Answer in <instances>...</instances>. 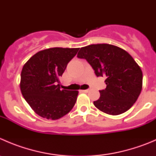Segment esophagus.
<instances>
[{
  "label": "esophagus",
  "instance_id": "34e87169",
  "mask_svg": "<svg viewBox=\"0 0 156 156\" xmlns=\"http://www.w3.org/2000/svg\"><path fill=\"white\" fill-rule=\"evenodd\" d=\"M89 90H90L89 89H87V90H83L82 91H83V92H84V93H87Z\"/></svg>",
  "mask_w": 156,
  "mask_h": 156
}]
</instances>
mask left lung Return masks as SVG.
Masks as SVG:
<instances>
[{
	"label": "left lung",
	"instance_id": "obj_1",
	"mask_svg": "<svg viewBox=\"0 0 156 156\" xmlns=\"http://www.w3.org/2000/svg\"><path fill=\"white\" fill-rule=\"evenodd\" d=\"M77 56L85 59L97 77L106 78V89L100 90V98L94 102L98 109L117 115L134 104L142 90L143 72L127 51L114 45L98 44L81 48Z\"/></svg>",
	"mask_w": 156,
	"mask_h": 156
}]
</instances>
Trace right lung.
<instances>
[{
	"label": "right lung",
	"instance_id": "1",
	"mask_svg": "<svg viewBox=\"0 0 156 156\" xmlns=\"http://www.w3.org/2000/svg\"><path fill=\"white\" fill-rule=\"evenodd\" d=\"M79 48H53L41 50L23 66L20 90L34 112L56 120L75 106L78 91L60 89L59 78Z\"/></svg>",
	"mask_w": 156,
	"mask_h": 156
}]
</instances>
